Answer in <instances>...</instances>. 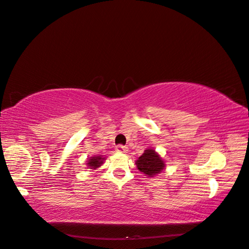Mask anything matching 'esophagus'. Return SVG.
<instances>
[{
    "mask_svg": "<svg viewBox=\"0 0 249 249\" xmlns=\"http://www.w3.org/2000/svg\"><path fill=\"white\" fill-rule=\"evenodd\" d=\"M116 151L119 153H125L126 151H128V147L123 146V145H118L117 147H116Z\"/></svg>",
    "mask_w": 249,
    "mask_h": 249,
    "instance_id": "obj_1",
    "label": "esophagus"
}]
</instances>
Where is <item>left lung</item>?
Returning a JSON list of instances; mask_svg holds the SVG:
<instances>
[{"mask_svg": "<svg viewBox=\"0 0 249 249\" xmlns=\"http://www.w3.org/2000/svg\"><path fill=\"white\" fill-rule=\"evenodd\" d=\"M136 167L148 177H153L163 171L165 167L164 160L152 148H148L135 161Z\"/></svg>", "mask_w": 249, "mask_h": 249, "instance_id": "obj_1", "label": "left lung"}]
</instances>
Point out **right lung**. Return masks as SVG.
<instances>
[{
	"label": "right lung",
	"mask_w": 249,
	"mask_h": 249,
	"mask_svg": "<svg viewBox=\"0 0 249 249\" xmlns=\"http://www.w3.org/2000/svg\"><path fill=\"white\" fill-rule=\"evenodd\" d=\"M104 159H106V158H103V157H101V156H96V157L89 158V160H88V163H87L88 168L96 169V168H98V167H100L101 165L103 164Z\"/></svg>",
	"instance_id": "add662e5"
}]
</instances>
